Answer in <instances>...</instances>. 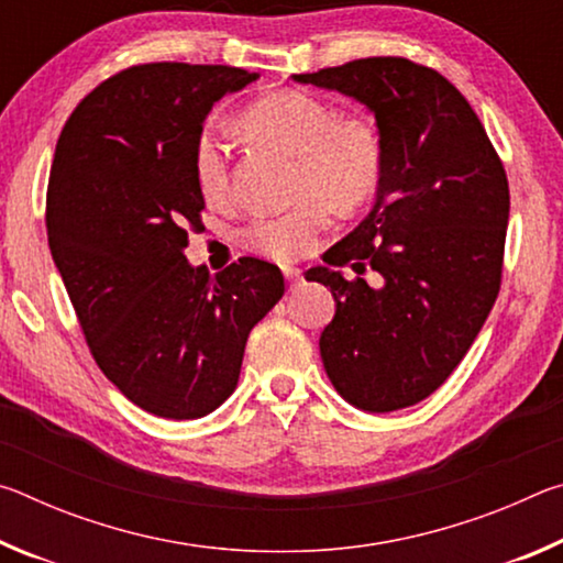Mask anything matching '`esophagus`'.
<instances>
[{
	"label": "esophagus",
	"mask_w": 563,
	"mask_h": 563,
	"mask_svg": "<svg viewBox=\"0 0 563 563\" xmlns=\"http://www.w3.org/2000/svg\"><path fill=\"white\" fill-rule=\"evenodd\" d=\"M285 280H288L290 290H295L302 283V273L295 271V268H285Z\"/></svg>",
	"instance_id": "obj_1"
}]
</instances>
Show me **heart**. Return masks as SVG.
Wrapping results in <instances>:
<instances>
[{
  "label": "heart",
  "instance_id": "b5f03b06",
  "mask_svg": "<svg viewBox=\"0 0 563 563\" xmlns=\"http://www.w3.org/2000/svg\"><path fill=\"white\" fill-rule=\"evenodd\" d=\"M241 129L255 144L295 158L292 188L302 196L283 213L258 216L245 225L243 243L278 263L302 258L330 221V206L350 213L377 194L383 178V144L373 123L338 117L330 103L302 91H275L251 103ZM194 176L208 201L231 194L228 151L216 126L196 139Z\"/></svg>",
  "mask_w": 563,
  "mask_h": 563
}]
</instances>
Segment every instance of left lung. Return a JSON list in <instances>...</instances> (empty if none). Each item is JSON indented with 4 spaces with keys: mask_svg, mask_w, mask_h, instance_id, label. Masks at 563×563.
I'll list each match as a JSON object with an SVG mask.
<instances>
[{
    "mask_svg": "<svg viewBox=\"0 0 563 563\" xmlns=\"http://www.w3.org/2000/svg\"><path fill=\"white\" fill-rule=\"evenodd\" d=\"M292 79L365 103L383 144L373 211L305 275L338 305L322 365L350 405L412 407L454 373L499 295L507 170L470 101L430 66L369 56ZM345 264L380 285L342 279Z\"/></svg>",
    "mask_w": 563,
    "mask_h": 563,
    "instance_id": "1",
    "label": "left lung"
}]
</instances>
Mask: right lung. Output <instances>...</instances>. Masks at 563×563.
Returning a JSON list of instances; mask_svg holds the SVG:
<instances>
[{
  "label": "right lung",
  "instance_id": "right-lung-1",
  "mask_svg": "<svg viewBox=\"0 0 563 563\" xmlns=\"http://www.w3.org/2000/svg\"><path fill=\"white\" fill-rule=\"evenodd\" d=\"M258 79L238 66L156 62L101 81L66 121L46 235L93 360L133 405L196 419L238 385L247 335L283 298L273 263L186 261L206 208L194 148L213 103Z\"/></svg>",
  "mask_w": 563,
  "mask_h": 563
}]
</instances>
